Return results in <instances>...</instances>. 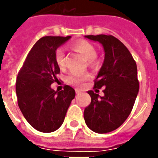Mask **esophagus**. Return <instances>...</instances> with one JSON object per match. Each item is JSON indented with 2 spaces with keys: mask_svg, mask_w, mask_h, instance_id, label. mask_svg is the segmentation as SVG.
<instances>
[{
  "mask_svg": "<svg viewBox=\"0 0 158 158\" xmlns=\"http://www.w3.org/2000/svg\"><path fill=\"white\" fill-rule=\"evenodd\" d=\"M76 93H77V95H79V94H80V91H79L78 89H76Z\"/></svg>",
  "mask_w": 158,
  "mask_h": 158,
  "instance_id": "esophagus-1",
  "label": "esophagus"
}]
</instances>
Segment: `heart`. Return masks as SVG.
I'll list each match as a JSON object with an SVG mask.
<instances>
[{
	"label": "heart",
	"mask_w": 158,
	"mask_h": 158,
	"mask_svg": "<svg viewBox=\"0 0 158 158\" xmlns=\"http://www.w3.org/2000/svg\"><path fill=\"white\" fill-rule=\"evenodd\" d=\"M71 48L78 53H80L82 56L87 60L88 65L89 67H95L96 64V48L92 45L90 42L85 40H78L71 44ZM55 61L60 69H64L66 66L65 62V52L62 48H57L55 51ZM89 76L86 73H70L65 78V81L68 84L73 86L81 87L83 81L89 79Z\"/></svg>",
	"instance_id": "b5f03b06"
}]
</instances>
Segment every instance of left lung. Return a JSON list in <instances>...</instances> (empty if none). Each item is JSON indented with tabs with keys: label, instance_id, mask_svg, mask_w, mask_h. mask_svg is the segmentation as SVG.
I'll list each match as a JSON object with an SVG mask.
<instances>
[{
	"label": "left lung",
	"instance_id": "1",
	"mask_svg": "<svg viewBox=\"0 0 158 158\" xmlns=\"http://www.w3.org/2000/svg\"><path fill=\"white\" fill-rule=\"evenodd\" d=\"M103 46L105 56L95 79L94 89L102 87L104 96L93 90L88 93L91 102L85 108L83 116L87 126L96 133H108L116 130L130 116L139 90L137 68L126 46L110 35H86Z\"/></svg>",
	"mask_w": 158,
	"mask_h": 158
}]
</instances>
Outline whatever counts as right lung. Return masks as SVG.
I'll return each mask as SVG.
<instances>
[{
	"mask_svg": "<svg viewBox=\"0 0 158 158\" xmlns=\"http://www.w3.org/2000/svg\"><path fill=\"white\" fill-rule=\"evenodd\" d=\"M70 36H44L27 54L18 73L15 90L18 106L28 123L37 131L48 133L62 125L67 110L75 98V89L65 85L61 91L52 89L60 68L55 51Z\"/></svg>",
	"mask_w": 158,
	"mask_h": 158,
	"instance_id": "add662e5",
	"label": "right lung"
}]
</instances>
